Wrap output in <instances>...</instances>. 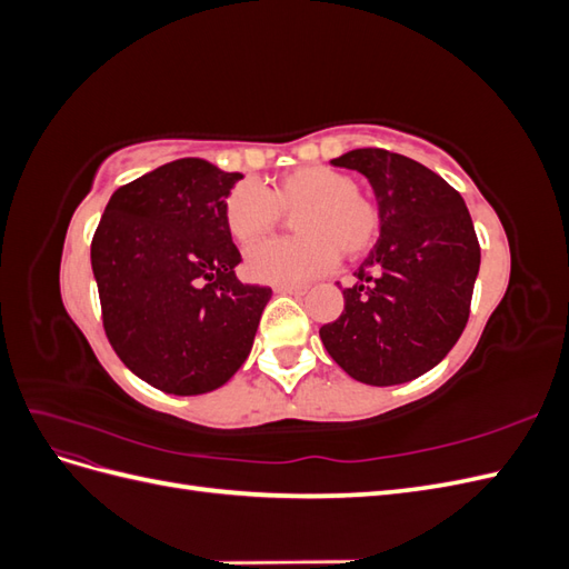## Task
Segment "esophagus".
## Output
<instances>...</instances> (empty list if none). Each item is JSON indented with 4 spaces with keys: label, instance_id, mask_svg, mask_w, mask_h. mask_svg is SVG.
<instances>
[{
    "label": "esophagus",
    "instance_id": "1",
    "mask_svg": "<svg viewBox=\"0 0 569 569\" xmlns=\"http://www.w3.org/2000/svg\"><path fill=\"white\" fill-rule=\"evenodd\" d=\"M274 295L301 297V295H306V289H303V287H295V284H278V287H274Z\"/></svg>",
    "mask_w": 569,
    "mask_h": 569
}]
</instances>
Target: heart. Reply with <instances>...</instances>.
Segmentation results:
<instances>
[{
    "instance_id": "obj_1",
    "label": "heart",
    "mask_w": 569,
    "mask_h": 569,
    "mask_svg": "<svg viewBox=\"0 0 569 569\" xmlns=\"http://www.w3.org/2000/svg\"><path fill=\"white\" fill-rule=\"evenodd\" d=\"M351 176L330 166H301L268 189L253 182L234 184L222 201V220L239 244L266 237L282 213L297 237L268 239L249 249L247 274L263 284H303L330 270L339 253L363 256L380 234V211L356 192Z\"/></svg>"
}]
</instances>
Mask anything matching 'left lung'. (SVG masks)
<instances>
[{"mask_svg":"<svg viewBox=\"0 0 569 569\" xmlns=\"http://www.w3.org/2000/svg\"><path fill=\"white\" fill-rule=\"evenodd\" d=\"M332 166L368 178L380 239L320 339L358 382H410L439 366L468 325L479 272L472 218L449 182L401 153L353 149Z\"/></svg>","mask_w":569,"mask_h":569,"instance_id":"1","label":"left lung"}]
</instances>
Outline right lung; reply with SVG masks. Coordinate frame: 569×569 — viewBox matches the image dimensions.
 Wrapping results in <instances>:
<instances>
[{
  "label": "right lung",
  "mask_w": 569,
  "mask_h": 569,
  "mask_svg": "<svg viewBox=\"0 0 569 569\" xmlns=\"http://www.w3.org/2000/svg\"><path fill=\"white\" fill-rule=\"evenodd\" d=\"M178 159L111 194L92 239L104 330L126 368L166 393L226 385L247 360L270 287L242 284L222 201L242 180Z\"/></svg>",
  "instance_id": "1"
}]
</instances>
